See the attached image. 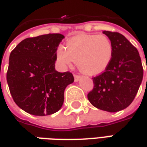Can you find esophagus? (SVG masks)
Listing matches in <instances>:
<instances>
[{
    "label": "esophagus",
    "mask_w": 147,
    "mask_h": 147,
    "mask_svg": "<svg viewBox=\"0 0 147 147\" xmlns=\"http://www.w3.org/2000/svg\"><path fill=\"white\" fill-rule=\"evenodd\" d=\"M74 78H75V81H76V82H78V81L82 78V76H79V75H74Z\"/></svg>",
    "instance_id": "obj_1"
}]
</instances>
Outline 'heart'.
I'll return each instance as SVG.
<instances>
[{
	"mask_svg": "<svg viewBox=\"0 0 147 147\" xmlns=\"http://www.w3.org/2000/svg\"><path fill=\"white\" fill-rule=\"evenodd\" d=\"M113 52L112 42L106 35L81 34L67 41V49L60 46L57 56L63 65L76 62L83 73L95 76L107 68Z\"/></svg>",
	"mask_w": 147,
	"mask_h": 147,
	"instance_id": "heart-1",
	"label": "heart"
}]
</instances>
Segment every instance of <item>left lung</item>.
<instances>
[{
	"label": "left lung",
	"mask_w": 147,
	"mask_h": 147,
	"mask_svg": "<svg viewBox=\"0 0 147 147\" xmlns=\"http://www.w3.org/2000/svg\"><path fill=\"white\" fill-rule=\"evenodd\" d=\"M113 52L105 71L94 77V88L87 94L90 102L101 110L116 113L131 105L143 77L142 61L137 49L118 32L104 30Z\"/></svg>",
	"instance_id": "obj_1"
}]
</instances>
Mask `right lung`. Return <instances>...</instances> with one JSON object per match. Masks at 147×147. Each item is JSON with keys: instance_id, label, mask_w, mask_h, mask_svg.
Segmentation results:
<instances>
[{"instance_id": "obj_1", "label": "right lung", "mask_w": 147, "mask_h": 147, "mask_svg": "<svg viewBox=\"0 0 147 147\" xmlns=\"http://www.w3.org/2000/svg\"><path fill=\"white\" fill-rule=\"evenodd\" d=\"M64 36L48 34L20 42L9 57L7 82L16 104L28 113L45 116L64 103V90L73 75L55 70L57 50Z\"/></svg>"}]
</instances>
